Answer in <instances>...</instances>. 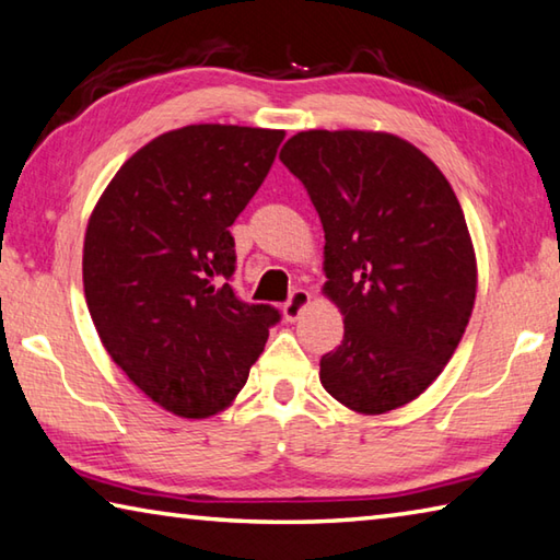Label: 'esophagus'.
Segmentation results:
<instances>
[{
    "label": "esophagus",
    "instance_id": "34e87169",
    "mask_svg": "<svg viewBox=\"0 0 560 560\" xmlns=\"http://www.w3.org/2000/svg\"><path fill=\"white\" fill-rule=\"evenodd\" d=\"M310 300H312V295H310L307 290H295V292H292V295L288 298L285 305H282V317H285L288 322H295V319L302 315V312L307 310Z\"/></svg>",
    "mask_w": 560,
    "mask_h": 560
}]
</instances>
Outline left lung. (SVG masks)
<instances>
[{"mask_svg":"<svg viewBox=\"0 0 560 560\" xmlns=\"http://www.w3.org/2000/svg\"><path fill=\"white\" fill-rule=\"evenodd\" d=\"M280 160L319 213L325 295L345 315L322 386L366 416L410 404L453 359L475 307V248L453 186L388 132H298Z\"/></svg>","mask_w":560,"mask_h":560,"instance_id":"left-lung-1","label":"left lung"}]
</instances>
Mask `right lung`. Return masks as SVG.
<instances>
[{
  "instance_id": "1",
  "label": "right lung",
  "mask_w": 560,
  "mask_h": 560,
  "mask_svg": "<svg viewBox=\"0 0 560 560\" xmlns=\"http://www.w3.org/2000/svg\"><path fill=\"white\" fill-rule=\"evenodd\" d=\"M282 130L189 125L127 160L88 221L83 288L103 347L154 404L219 413L280 322L235 298L231 225L260 189Z\"/></svg>"
}]
</instances>
